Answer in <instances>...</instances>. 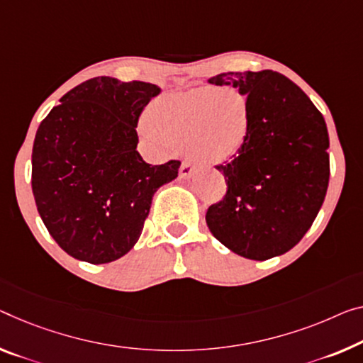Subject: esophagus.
<instances>
[{"label":"esophagus","instance_id":"obj_1","mask_svg":"<svg viewBox=\"0 0 363 363\" xmlns=\"http://www.w3.org/2000/svg\"><path fill=\"white\" fill-rule=\"evenodd\" d=\"M194 174V167L191 162H183L180 165V177L182 178H189Z\"/></svg>","mask_w":363,"mask_h":363}]
</instances>
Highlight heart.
Wrapping results in <instances>:
<instances>
[{
	"mask_svg": "<svg viewBox=\"0 0 363 363\" xmlns=\"http://www.w3.org/2000/svg\"><path fill=\"white\" fill-rule=\"evenodd\" d=\"M253 104L237 89L198 87L154 100L143 135L154 147L185 149L194 162L222 164L242 152Z\"/></svg>",
	"mask_w": 363,
	"mask_h": 363,
	"instance_id": "obj_1",
	"label": "heart"
}]
</instances>
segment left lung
Here are the masks:
<instances>
[{"instance_id": "left-lung-1", "label": "left lung", "mask_w": 363, "mask_h": 363, "mask_svg": "<svg viewBox=\"0 0 363 363\" xmlns=\"http://www.w3.org/2000/svg\"><path fill=\"white\" fill-rule=\"evenodd\" d=\"M209 84L232 86L253 104L247 146L217 165L227 193L206 224L228 250L264 261L294 248L321 209L330 183V138L308 96L281 72H222Z\"/></svg>"}]
</instances>
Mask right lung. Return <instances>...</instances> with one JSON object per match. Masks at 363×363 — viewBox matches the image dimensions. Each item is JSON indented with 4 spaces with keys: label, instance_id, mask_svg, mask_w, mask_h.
Here are the masks:
<instances>
[{
    "label": "right lung",
    "instance_id": "1",
    "mask_svg": "<svg viewBox=\"0 0 363 363\" xmlns=\"http://www.w3.org/2000/svg\"><path fill=\"white\" fill-rule=\"evenodd\" d=\"M160 87L92 77L60 99L38 126L32 149V193L50 235L72 258L104 264L141 237L157 189L180 162H144L136 126Z\"/></svg>",
    "mask_w": 363,
    "mask_h": 363
}]
</instances>
